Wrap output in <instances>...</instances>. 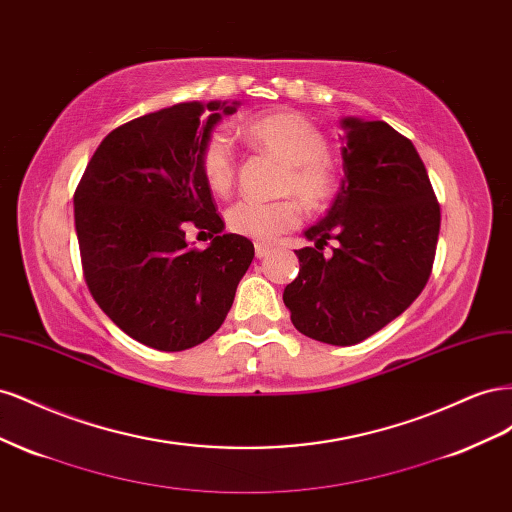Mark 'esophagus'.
Wrapping results in <instances>:
<instances>
[{
	"instance_id": "obj_1",
	"label": "esophagus",
	"mask_w": 512,
	"mask_h": 512,
	"mask_svg": "<svg viewBox=\"0 0 512 512\" xmlns=\"http://www.w3.org/2000/svg\"><path fill=\"white\" fill-rule=\"evenodd\" d=\"M271 254V247L269 245H262V243H256V258H265Z\"/></svg>"
}]
</instances>
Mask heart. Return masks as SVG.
Segmentation results:
<instances>
[{
    "label": "heart",
    "instance_id": "heart-1",
    "mask_svg": "<svg viewBox=\"0 0 512 512\" xmlns=\"http://www.w3.org/2000/svg\"><path fill=\"white\" fill-rule=\"evenodd\" d=\"M243 136L254 147L269 151L286 164L284 190L297 196L307 209H320L335 188L333 168L327 160L329 143L314 121L297 111H273L250 119ZM209 188L218 194L235 181V147L224 132H215L200 156ZM301 209L294 200H239L226 213V224L235 235L258 243H271L282 232L299 224Z\"/></svg>",
    "mask_w": 512,
    "mask_h": 512
}]
</instances>
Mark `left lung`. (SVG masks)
I'll return each mask as SVG.
<instances>
[{
    "label": "left lung",
    "instance_id": "obj_1",
    "mask_svg": "<svg viewBox=\"0 0 512 512\" xmlns=\"http://www.w3.org/2000/svg\"><path fill=\"white\" fill-rule=\"evenodd\" d=\"M344 179L331 209L303 237L299 275L284 288L297 331L331 346L378 333L425 288L440 207L414 145L384 121L344 117ZM338 241L331 257L321 250Z\"/></svg>",
    "mask_w": 512,
    "mask_h": 512
}]
</instances>
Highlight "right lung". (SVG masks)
<instances>
[{"label":"right lung","mask_w":512,"mask_h":512,"mask_svg":"<svg viewBox=\"0 0 512 512\" xmlns=\"http://www.w3.org/2000/svg\"><path fill=\"white\" fill-rule=\"evenodd\" d=\"M239 102H179L123 123L89 160L74 194L85 282L102 312L136 342L164 352L203 344L222 327L254 258L224 235L200 156ZM214 239L196 251L184 228Z\"/></svg>","instance_id":"obj_1"}]
</instances>
